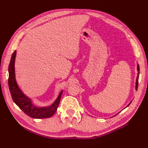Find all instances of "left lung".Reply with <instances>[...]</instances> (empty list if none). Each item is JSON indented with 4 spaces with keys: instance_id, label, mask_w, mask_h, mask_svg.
<instances>
[{
    "instance_id": "left-lung-1",
    "label": "left lung",
    "mask_w": 148,
    "mask_h": 148,
    "mask_svg": "<svg viewBox=\"0 0 148 148\" xmlns=\"http://www.w3.org/2000/svg\"><path fill=\"white\" fill-rule=\"evenodd\" d=\"M137 70L138 71V75H137V78H136V86H135V89L137 91V89H138V78H139V74H140V72H139V71H140V66H139V65L138 64V65H137ZM131 102H132V101L130 102V104L127 106V107H128L130 104H131ZM117 115V114H116Z\"/></svg>"
}]
</instances>
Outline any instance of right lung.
Segmentation results:
<instances>
[{
	"mask_svg": "<svg viewBox=\"0 0 148 148\" xmlns=\"http://www.w3.org/2000/svg\"><path fill=\"white\" fill-rule=\"evenodd\" d=\"M16 52H13L8 66V87L13 101L19 108L29 117L33 119L49 118L55 114L59 106L60 97L63 91H62L57 99L53 104L48 107H38L34 106L31 99L26 96L18 86L15 79V60Z\"/></svg>",
	"mask_w": 148,
	"mask_h": 148,
	"instance_id": "add662e5",
	"label": "right lung"
}]
</instances>
